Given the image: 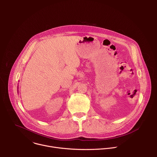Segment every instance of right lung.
<instances>
[{"mask_svg":"<svg viewBox=\"0 0 157 157\" xmlns=\"http://www.w3.org/2000/svg\"><path fill=\"white\" fill-rule=\"evenodd\" d=\"M17 88H18V87H17Z\"/></svg>","mask_w":157,"mask_h":157,"instance_id":"1","label":"right lung"}]
</instances>
